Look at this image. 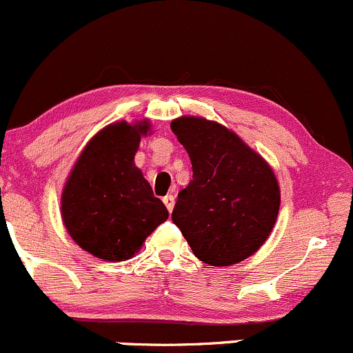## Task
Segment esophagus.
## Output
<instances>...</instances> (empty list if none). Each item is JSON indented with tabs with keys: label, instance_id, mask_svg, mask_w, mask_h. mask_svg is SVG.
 <instances>
[{
	"label": "esophagus",
	"instance_id": "obj_1",
	"mask_svg": "<svg viewBox=\"0 0 353 353\" xmlns=\"http://www.w3.org/2000/svg\"><path fill=\"white\" fill-rule=\"evenodd\" d=\"M163 202H164L165 209H168L169 212H172L174 203H176V197H174L172 194H168V195H165V197H163Z\"/></svg>",
	"mask_w": 353,
	"mask_h": 353
}]
</instances>
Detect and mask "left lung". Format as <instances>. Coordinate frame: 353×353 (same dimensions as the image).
<instances>
[{"instance_id": "left-lung-1", "label": "left lung", "mask_w": 353, "mask_h": 353, "mask_svg": "<svg viewBox=\"0 0 353 353\" xmlns=\"http://www.w3.org/2000/svg\"><path fill=\"white\" fill-rule=\"evenodd\" d=\"M171 130L192 163V181L177 194L172 222L207 265L230 266L252 256L278 217L271 168L219 123L182 117Z\"/></svg>"}]
</instances>
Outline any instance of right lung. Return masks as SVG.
I'll list each match as a JSON object with an SVG mask.
<instances>
[{
  "label": "right lung",
  "mask_w": 353,
  "mask_h": 353,
  "mask_svg": "<svg viewBox=\"0 0 353 353\" xmlns=\"http://www.w3.org/2000/svg\"><path fill=\"white\" fill-rule=\"evenodd\" d=\"M146 121L114 123L92 138L62 194V217L75 243L108 261L128 260L168 220V209L134 165Z\"/></svg>",
  "instance_id": "add662e5"
}]
</instances>
